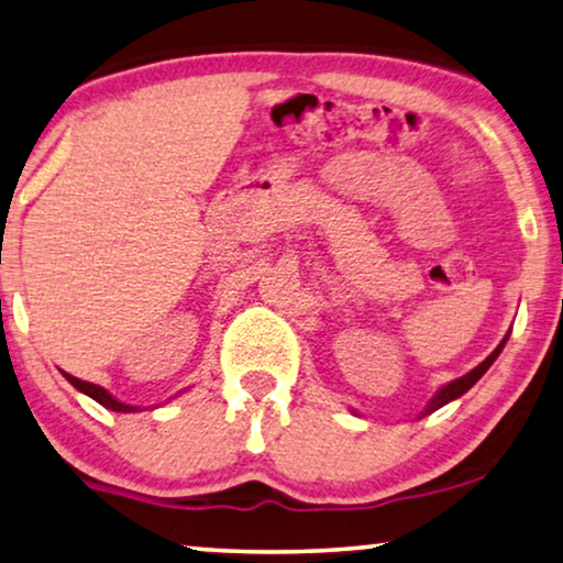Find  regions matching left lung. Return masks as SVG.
Instances as JSON below:
<instances>
[{
  "mask_svg": "<svg viewBox=\"0 0 563 563\" xmlns=\"http://www.w3.org/2000/svg\"><path fill=\"white\" fill-rule=\"evenodd\" d=\"M507 338H510V335H505V341H503V343H499V345H497V349H495V351H492V353H489V356H487V358H484V361H482V364L474 368V372H468L466 376H461V379H456V382H451V384H445V387H441V389H438V391H435V395H433V399H430V402H428L426 407H422V410L418 412V420H420V418H426V415H430V412H433V410H438V407H443V405H449V402H453V399H459L461 395H466V391H468V389H472V387H474V384H476V382H479L484 374H487V368H489L492 364H495V358L499 356V351H503V349H505ZM353 415H358V412H353Z\"/></svg>",
  "mask_w": 563,
  "mask_h": 563,
  "instance_id": "left-lung-1",
  "label": "left lung"
}]
</instances>
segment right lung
<instances>
[{"mask_svg":"<svg viewBox=\"0 0 563 563\" xmlns=\"http://www.w3.org/2000/svg\"><path fill=\"white\" fill-rule=\"evenodd\" d=\"M64 376L74 384L76 389L84 391V395H89L91 399H97V402L102 405V407H107V410H114V412H137V410H141V407L125 405V402H120V399H114L104 387H97V384H91V382H81V379H76V376H71V374H64Z\"/></svg>","mask_w":563,"mask_h":563,"instance_id":"1","label":"right lung"}]
</instances>
